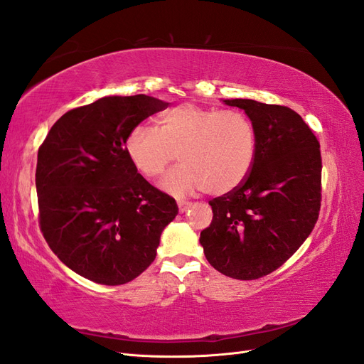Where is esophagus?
Returning <instances> with one entry per match:
<instances>
[{
	"label": "esophagus",
	"mask_w": 364,
	"mask_h": 364,
	"mask_svg": "<svg viewBox=\"0 0 364 364\" xmlns=\"http://www.w3.org/2000/svg\"><path fill=\"white\" fill-rule=\"evenodd\" d=\"M178 206H179V211L185 213L186 209L191 206V202H186V200H178Z\"/></svg>",
	"instance_id": "esophagus-1"
}]
</instances>
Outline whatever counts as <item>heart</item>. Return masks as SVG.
Wrapping results in <instances>:
<instances>
[{"label":"heart","instance_id":"heart-1","mask_svg":"<svg viewBox=\"0 0 364 364\" xmlns=\"http://www.w3.org/2000/svg\"><path fill=\"white\" fill-rule=\"evenodd\" d=\"M127 158L146 179H156L176 158L161 188L171 196L199 190L225 194L246 181L257 156V130L240 111H222L196 103L168 109L158 129L136 124L126 138Z\"/></svg>","mask_w":364,"mask_h":364}]
</instances>
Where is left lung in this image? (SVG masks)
<instances>
[{
    "label": "left lung",
    "mask_w": 364,
    "mask_h": 364,
    "mask_svg": "<svg viewBox=\"0 0 364 364\" xmlns=\"http://www.w3.org/2000/svg\"><path fill=\"white\" fill-rule=\"evenodd\" d=\"M223 103L243 109L255 126L257 156L243 183L209 200L213 222L200 245L215 270L250 281L281 267L311 234L322 200L321 144L287 106Z\"/></svg>",
    "instance_id": "left-lung-1"
}]
</instances>
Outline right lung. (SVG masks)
Wrapping results in <instances>:
<instances>
[{"label":"right lung","instance_id":"obj_1","mask_svg":"<svg viewBox=\"0 0 364 364\" xmlns=\"http://www.w3.org/2000/svg\"><path fill=\"white\" fill-rule=\"evenodd\" d=\"M168 103L144 94L103 97L63 114L38 151L39 226L50 249L80 277L126 284L156 258L178 215L126 153L130 129Z\"/></svg>","mask_w":364,"mask_h":364}]
</instances>
